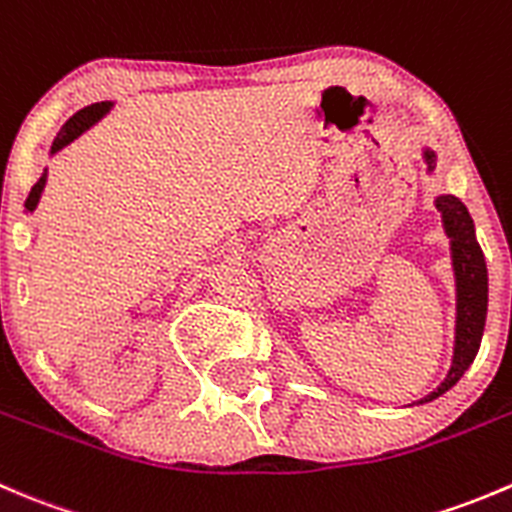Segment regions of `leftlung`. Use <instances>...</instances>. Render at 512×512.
Returning a JSON list of instances; mask_svg holds the SVG:
<instances>
[{
  "mask_svg": "<svg viewBox=\"0 0 512 512\" xmlns=\"http://www.w3.org/2000/svg\"><path fill=\"white\" fill-rule=\"evenodd\" d=\"M421 156L428 166L426 171L433 174L438 154L430 146H423ZM433 204L440 211V224L450 241V266H453L455 278V341L453 358H450V368L443 383L426 398H421L418 406L440 398L463 378V373L478 356L485 316H488V268H485V256L475 239L473 219L463 201L450 194L435 196Z\"/></svg>",
  "mask_w": 512,
  "mask_h": 512,
  "instance_id": "1",
  "label": "left lung"
}]
</instances>
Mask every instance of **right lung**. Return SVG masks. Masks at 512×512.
<instances>
[{
  "label": "right lung",
  "instance_id": "right-lung-1",
  "mask_svg": "<svg viewBox=\"0 0 512 512\" xmlns=\"http://www.w3.org/2000/svg\"><path fill=\"white\" fill-rule=\"evenodd\" d=\"M111 109H114V101H96V104H89V106H84V109H79L77 114H74L72 119H69L67 124L62 126V131H59V134H57V139L52 141V149H49V156H54V154H57V151H62L64 146H69L74 139H79V136H82L84 131H89L91 126L99 124V121L104 119V116L109 114ZM44 186H47V169L42 171L39 181L32 186V191H29V199H27V204H24V211H27V214H34V209H37L39 199H42Z\"/></svg>",
  "mask_w": 512,
  "mask_h": 512
}]
</instances>
